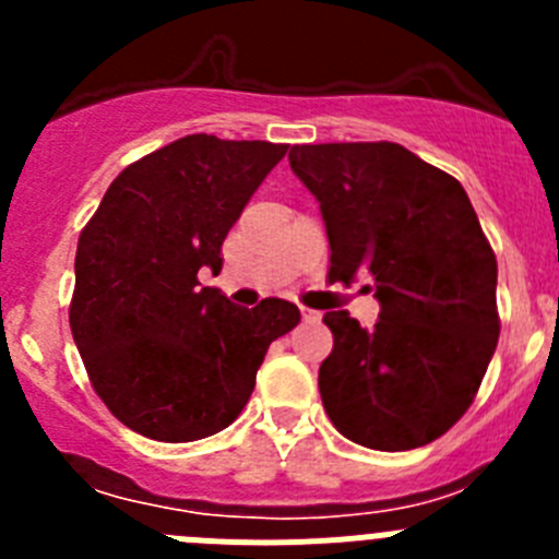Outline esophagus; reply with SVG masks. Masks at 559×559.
I'll return each instance as SVG.
<instances>
[{
    "instance_id": "1",
    "label": "esophagus",
    "mask_w": 559,
    "mask_h": 559,
    "mask_svg": "<svg viewBox=\"0 0 559 559\" xmlns=\"http://www.w3.org/2000/svg\"><path fill=\"white\" fill-rule=\"evenodd\" d=\"M299 313H302V319L308 324H319L322 322V313L319 310H310V308H299Z\"/></svg>"
}]
</instances>
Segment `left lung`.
Returning <instances> with one entry per match:
<instances>
[{"label":"left lung","instance_id":"8db88e82","mask_svg":"<svg viewBox=\"0 0 559 559\" xmlns=\"http://www.w3.org/2000/svg\"><path fill=\"white\" fill-rule=\"evenodd\" d=\"M290 170L316 195L330 283L372 280V330L328 310L319 367L330 423L372 451L428 445L471 408L496 353L498 263L453 176L397 142L294 145Z\"/></svg>","mask_w":559,"mask_h":559}]
</instances>
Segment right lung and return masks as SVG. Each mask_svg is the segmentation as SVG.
Returning <instances> with one entry per match:
<instances>
[{
  "label": "right lung",
  "instance_id": "1",
  "mask_svg": "<svg viewBox=\"0 0 559 559\" xmlns=\"http://www.w3.org/2000/svg\"><path fill=\"white\" fill-rule=\"evenodd\" d=\"M288 145L190 133L128 165L81 231L69 328L88 380L122 426L156 442L224 431L254 392L269 344L299 308H237L199 271Z\"/></svg>",
  "mask_w": 559,
  "mask_h": 559
}]
</instances>
